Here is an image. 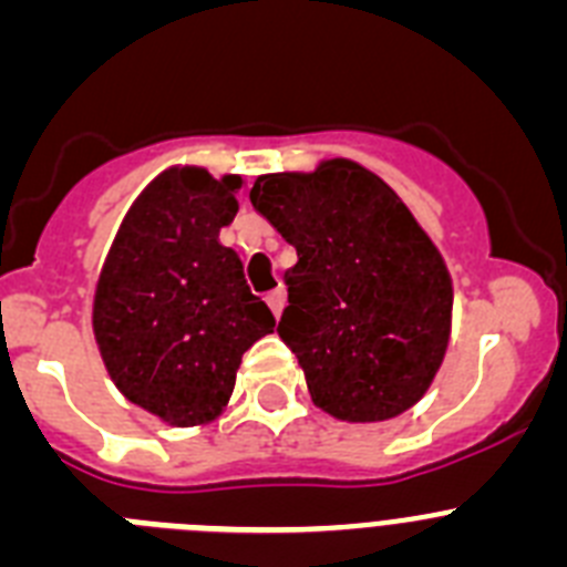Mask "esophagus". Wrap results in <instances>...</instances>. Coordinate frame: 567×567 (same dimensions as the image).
Here are the masks:
<instances>
[{"label": "esophagus", "instance_id": "esophagus-1", "mask_svg": "<svg viewBox=\"0 0 567 567\" xmlns=\"http://www.w3.org/2000/svg\"><path fill=\"white\" fill-rule=\"evenodd\" d=\"M267 303L269 309H272L275 318H280V312H284V307H287V292H284V289H272V292L267 295Z\"/></svg>", "mask_w": 567, "mask_h": 567}]
</instances>
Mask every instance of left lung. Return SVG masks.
Listing matches in <instances>:
<instances>
[{
	"label": "left lung",
	"instance_id": "left-lung-1",
	"mask_svg": "<svg viewBox=\"0 0 567 567\" xmlns=\"http://www.w3.org/2000/svg\"><path fill=\"white\" fill-rule=\"evenodd\" d=\"M249 202L298 252L278 334L315 405L349 423L412 409L445 358L454 289L400 195L332 158L315 173L260 175Z\"/></svg>",
	"mask_w": 567,
	"mask_h": 567
}]
</instances>
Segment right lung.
Returning a JSON list of instances; mask_svg holds the SVG:
<instances>
[{
  "label": "right lung",
  "instance_id": "add662e5",
  "mask_svg": "<svg viewBox=\"0 0 567 567\" xmlns=\"http://www.w3.org/2000/svg\"><path fill=\"white\" fill-rule=\"evenodd\" d=\"M240 175L169 167L124 215L93 298V334L115 389L169 425L224 412L240 354L275 329L235 249Z\"/></svg>",
  "mask_w": 567,
  "mask_h": 567
}]
</instances>
